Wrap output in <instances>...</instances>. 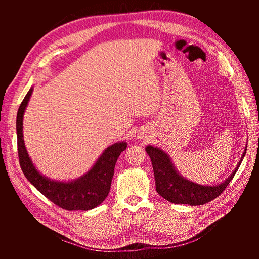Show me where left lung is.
I'll use <instances>...</instances> for the list:
<instances>
[{"mask_svg":"<svg viewBox=\"0 0 259 259\" xmlns=\"http://www.w3.org/2000/svg\"><path fill=\"white\" fill-rule=\"evenodd\" d=\"M246 150L247 146L237 166L228 176V178L225 179L223 183L209 186L196 184L194 181L183 177L176 169L171 158L160 148L150 145L146 147V151L151 159L156 181V190L158 194L172 203H177V205L178 203H185V205L190 206L203 205V203L211 201L221 195L234 178L245 157Z\"/></svg>","mask_w":259,"mask_h":259,"instance_id":"1","label":"left lung"}]
</instances>
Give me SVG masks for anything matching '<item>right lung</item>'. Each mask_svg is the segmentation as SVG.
<instances>
[{"label": "right lung", "mask_w": 259, "mask_h": 259, "mask_svg": "<svg viewBox=\"0 0 259 259\" xmlns=\"http://www.w3.org/2000/svg\"><path fill=\"white\" fill-rule=\"evenodd\" d=\"M32 92L33 87L26 93L16 115L18 152L25 178L49 200L65 210H90L98 207L109 194L115 162L120 153L126 149V142L119 141L106 148L90 170L79 178L68 181L48 178L32 162L23 139V115Z\"/></svg>", "instance_id": "add662e5"}]
</instances>
